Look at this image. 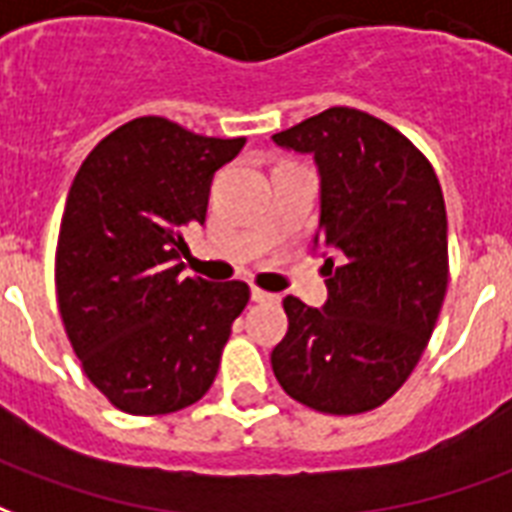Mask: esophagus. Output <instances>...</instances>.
<instances>
[{"label": "esophagus", "instance_id": "esophagus-1", "mask_svg": "<svg viewBox=\"0 0 512 512\" xmlns=\"http://www.w3.org/2000/svg\"><path fill=\"white\" fill-rule=\"evenodd\" d=\"M252 301H257V304H271V301H279V295L266 293V290H260V287H252Z\"/></svg>", "mask_w": 512, "mask_h": 512}]
</instances>
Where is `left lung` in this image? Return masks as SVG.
Instances as JSON below:
<instances>
[{
  "instance_id": "8db88e82",
  "label": "left lung",
  "mask_w": 512,
  "mask_h": 512,
  "mask_svg": "<svg viewBox=\"0 0 512 512\" xmlns=\"http://www.w3.org/2000/svg\"><path fill=\"white\" fill-rule=\"evenodd\" d=\"M320 176L314 252L320 309L285 298L287 333L271 366L287 396L331 415L391 399L426 350L448 290V214L429 160L391 124L328 108L276 132Z\"/></svg>"
}]
</instances>
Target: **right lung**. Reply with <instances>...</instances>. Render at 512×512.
I'll return each mask as SVG.
<instances>
[{
    "label": "right lung",
    "instance_id": "obj_1",
    "mask_svg": "<svg viewBox=\"0 0 512 512\" xmlns=\"http://www.w3.org/2000/svg\"><path fill=\"white\" fill-rule=\"evenodd\" d=\"M244 138L160 116L121 124L83 160L56 246L64 331L94 388L130 415H168L217 377L244 282L184 276V233L206 222L211 179Z\"/></svg>",
    "mask_w": 512,
    "mask_h": 512
}]
</instances>
